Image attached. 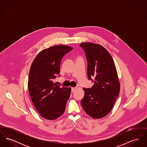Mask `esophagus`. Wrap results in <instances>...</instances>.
<instances>
[{"instance_id": "34e87169", "label": "esophagus", "mask_w": 147, "mask_h": 147, "mask_svg": "<svg viewBox=\"0 0 147 147\" xmlns=\"http://www.w3.org/2000/svg\"><path fill=\"white\" fill-rule=\"evenodd\" d=\"M76 88H71V92H74L76 90Z\"/></svg>"}]
</instances>
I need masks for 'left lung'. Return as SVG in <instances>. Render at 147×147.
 <instances>
[{"label": "left lung", "instance_id": "left-lung-1", "mask_svg": "<svg viewBox=\"0 0 147 147\" xmlns=\"http://www.w3.org/2000/svg\"><path fill=\"white\" fill-rule=\"evenodd\" d=\"M88 61V76L95 77L91 88H83L81 105L85 112L93 119L106 116L111 111L120 90L117 72L112 57L105 48L96 43L80 45Z\"/></svg>", "mask_w": 147, "mask_h": 147}]
</instances>
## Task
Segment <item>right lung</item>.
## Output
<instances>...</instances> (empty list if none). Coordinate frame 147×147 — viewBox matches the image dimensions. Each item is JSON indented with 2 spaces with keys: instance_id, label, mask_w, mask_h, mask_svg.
<instances>
[{
  "instance_id": "right-lung-1",
  "label": "right lung",
  "mask_w": 147,
  "mask_h": 147,
  "mask_svg": "<svg viewBox=\"0 0 147 147\" xmlns=\"http://www.w3.org/2000/svg\"><path fill=\"white\" fill-rule=\"evenodd\" d=\"M72 49L71 47L64 45L43 49L31 64L28 76V91L36 109L44 119H55L65 111L71 88H61L54 83V80L60 73L63 56Z\"/></svg>"
}]
</instances>
